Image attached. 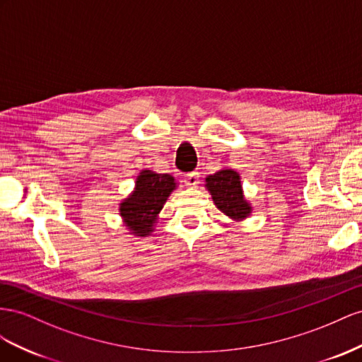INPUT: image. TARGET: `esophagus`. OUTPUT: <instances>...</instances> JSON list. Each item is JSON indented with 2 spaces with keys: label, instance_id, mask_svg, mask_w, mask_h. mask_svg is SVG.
Segmentation results:
<instances>
[{
  "label": "esophagus",
  "instance_id": "esophagus-1",
  "mask_svg": "<svg viewBox=\"0 0 362 362\" xmlns=\"http://www.w3.org/2000/svg\"><path fill=\"white\" fill-rule=\"evenodd\" d=\"M199 183H200L199 173H191V174L187 175V177H185V185H187V187H189V188H195Z\"/></svg>",
  "mask_w": 362,
  "mask_h": 362
}]
</instances>
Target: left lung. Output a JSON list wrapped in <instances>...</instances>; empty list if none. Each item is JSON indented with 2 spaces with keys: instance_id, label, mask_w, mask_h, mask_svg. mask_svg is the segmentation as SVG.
<instances>
[{
  "instance_id": "1",
  "label": "left lung",
  "mask_w": 362,
  "mask_h": 362,
  "mask_svg": "<svg viewBox=\"0 0 362 362\" xmlns=\"http://www.w3.org/2000/svg\"><path fill=\"white\" fill-rule=\"evenodd\" d=\"M204 188L211 194L214 204L227 218L241 223L250 216L252 203L244 197L241 175L236 170L221 168L206 175Z\"/></svg>"
}]
</instances>
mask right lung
Returning a JSON list of instances; mask_svg holds the SVG:
<instances>
[{
	"label": "right lung",
	"mask_w": 362,
	"mask_h": 362,
	"mask_svg": "<svg viewBox=\"0 0 362 362\" xmlns=\"http://www.w3.org/2000/svg\"><path fill=\"white\" fill-rule=\"evenodd\" d=\"M177 180L171 174H158L148 168L141 170L135 188L119 203V215L130 235L146 238L154 232L159 214Z\"/></svg>",
	"instance_id": "obj_1"
}]
</instances>
